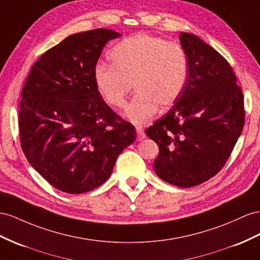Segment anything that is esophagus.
I'll use <instances>...</instances> for the list:
<instances>
[{"instance_id": "esophagus-1", "label": "esophagus", "mask_w": 260, "mask_h": 260, "mask_svg": "<svg viewBox=\"0 0 260 260\" xmlns=\"http://www.w3.org/2000/svg\"><path fill=\"white\" fill-rule=\"evenodd\" d=\"M136 134H137V141H143V139L146 137L144 129L142 127H136Z\"/></svg>"}]
</instances>
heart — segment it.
Segmentation results:
<instances>
[{"mask_svg":"<svg viewBox=\"0 0 260 260\" xmlns=\"http://www.w3.org/2000/svg\"><path fill=\"white\" fill-rule=\"evenodd\" d=\"M110 59L112 64L95 66L96 89L105 103L121 108L134 84L137 93L124 114L135 124L148 122L158 106L170 108L188 82L187 52L180 45L161 37L131 36L113 47Z\"/></svg>","mask_w":260,"mask_h":260,"instance_id":"heart-1","label":"heart"}]
</instances>
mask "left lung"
Returning a JSON list of instances; mask_svg holds the SVG:
<instances>
[{"label":"left lung","instance_id":"left-lung-1","mask_svg":"<svg viewBox=\"0 0 260 260\" xmlns=\"http://www.w3.org/2000/svg\"><path fill=\"white\" fill-rule=\"evenodd\" d=\"M189 60L185 88L167 114L146 129L159 146L157 176L190 188L214 177L245 124L244 94L226 59L198 36L181 32Z\"/></svg>","mask_w":260,"mask_h":260}]
</instances>
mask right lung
Listing matches in <instances>:
<instances>
[{
  "label": "right lung",
  "mask_w": 260,
  "mask_h": 260,
  "mask_svg": "<svg viewBox=\"0 0 260 260\" xmlns=\"http://www.w3.org/2000/svg\"><path fill=\"white\" fill-rule=\"evenodd\" d=\"M118 32H77L32 64L19 101V142L28 162L52 187L79 194L100 187L117 156L135 142V127L104 102L94 69Z\"/></svg>",
  "instance_id": "1"
}]
</instances>
